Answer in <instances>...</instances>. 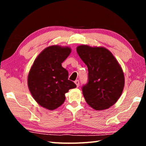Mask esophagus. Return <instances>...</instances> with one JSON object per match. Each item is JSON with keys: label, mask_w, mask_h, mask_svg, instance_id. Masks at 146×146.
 I'll list each match as a JSON object with an SVG mask.
<instances>
[{"label": "esophagus", "mask_w": 146, "mask_h": 146, "mask_svg": "<svg viewBox=\"0 0 146 146\" xmlns=\"http://www.w3.org/2000/svg\"><path fill=\"white\" fill-rule=\"evenodd\" d=\"M75 84H76V87H78L79 85H80V82H79L78 80H76L75 81Z\"/></svg>", "instance_id": "obj_1"}]
</instances>
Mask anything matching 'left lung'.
I'll list each match as a JSON object with an SVG mask.
<instances>
[{
  "label": "left lung",
  "mask_w": 146,
  "mask_h": 146,
  "mask_svg": "<svg viewBox=\"0 0 146 146\" xmlns=\"http://www.w3.org/2000/svg\"><path fill=\"white\" fill-rule=\"evenodd\" d=\"M76 51L88 69V82L82 87L86 102L97 111L110 108L117 102L124 87L119 63L104 47L80 45Z\"/></svg>",
  "instance_id": "obj_1"
}]
</instances>
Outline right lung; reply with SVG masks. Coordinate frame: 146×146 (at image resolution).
I'll return each instance as SVG.
<instances>
[{
  "instance_id": "add662e5",
  "label": "right lung",
  "mask_w": 146,
  "mask_h": 146,
  "mask_svg": "<svg viewBox=\"0 0 146 146\" xmlns=\"http://www.w3.org/2000/svg\"><path fill=\"white\" fill-rule=\"evenodd\" d=\"M71 52L68 46L47 47L36 58L29 71V91L35 100L47 110L58 108L65 101V94L76 87L68 80V71L62 66Z\"/></svg>"
}]
</instances>
